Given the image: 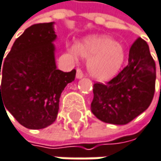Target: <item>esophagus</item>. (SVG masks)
I'll return each instance as SVG.
<instances>
[{
    "label": "esophagus",
    "mask_w": 161,
    "mask_h": 161,
    "mask_svg": "<svg viewBox=\"0 0 161 161\" xmlns=\"http://www.w3.org/2000/svg\"><path fill=\"white\" fill-rule=\"evenodd\" d=\"M83 76H84L83 71L81 70L80 68H77V69H76V77H77V78H82Z\"/></svg>",
    "instance_id": "34e87169"
}]
</instances>
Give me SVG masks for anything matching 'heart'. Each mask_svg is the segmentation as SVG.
Instances as JSON below:
<instances>
[{
	"instance_id": "obj_1",
	"label": "heart",
	"mask_w": 161,
	"mask_h": 161,
	"mask_svg": "<svg viewBox=\"0 0 161 161\" xmlns=\"http://www.w3.org/2000/svg\"><path fill=\"white\" fill-rule=\"evenodd\" d=\"M72 51L88 60V72L98 81H107L115 76L125 59L124 48L107 36L86 37Z\"/></svg>"
}]
</instances>
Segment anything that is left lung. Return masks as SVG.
I'll use <instances>...</instances> for the list:
<instances>
[{"label":"left lung","mask_w":161,"mask_h":161,"mask_svg":"<svg viewBox=\"0 0 161 161\" xmlns=\"http://www.w3.org/2000/svg\"><path fill=\"white\" fill-rule=\"evenodd\" d=\"M155 83V61L147 43L138 37L130 48L128 65L106 84H94L91 111L104 123L128 124L149 107Z\"/></svg>","instance_id":"left-lung-1"}]
</instances>
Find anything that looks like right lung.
Segmentation results:
<instances>
[{"label": "right lung", "instance_id": "1", "mask_svg": "<svg viewBox=\"0 0 161 161\" xmlns=\"http://www.w3.org/2000/svg\"><path fill=\"white\" fill-rule=\"evenodd\" d=\"M55 38L53 23L35 24L16 38L3 64L0 62V101L28 129L55 122L61 94L75 78V69L67 73L56 68Z\"/></svg>", "mask_w": 161, "mask_h": 161}]
</instances>
